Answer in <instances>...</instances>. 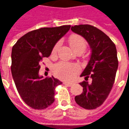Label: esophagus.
<instances>
[{
	"mask_svg": "<svg viewBox=\"0 0 129 129\" xmlns=\"http://www.w3.org/2000/svg\"><path fill=\"white\" fill-rule=\"evenodd\" d=\"M63 84L64 85H66V86H73V83H68V82H64L63 83Z\"/></svg>",
	"mask_w": 129,
	"mask_h": 129,
	"instance_id": "1",
	"label": "esophagus"
}]
</instances>
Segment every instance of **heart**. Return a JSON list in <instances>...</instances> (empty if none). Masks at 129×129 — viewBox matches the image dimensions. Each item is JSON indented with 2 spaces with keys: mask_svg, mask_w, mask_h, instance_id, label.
I'll list each match as a JSON object with an SVG mask.
<instances>
[{
  "mask_svg": "<svg viewBox=\"0 0 129 129\" xmlns=\"http://www.w3.org/2000/svg\"><path fill=\"white\" fill-rule=\"evenodd\" d=\"M69 44L70 47L76 53H82L87 48V41L84 37L78 34H72L69 37ZM59 43L54 46L52 54L56 53L59 48ZM79 68L75 63L61 61L54 66V73L56 77L63 80H70L74 76L78 73Z\"/></svg>",
  "mask_w": 129,
  "mask_h": 129,
  "instance_id": "1",
  "label": "heart"
}]
</instances>
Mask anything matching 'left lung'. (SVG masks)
Listing matches in <instances>:
<instances>
[{"instance_id": "8db88e82", "label": "left lung", "mask_w": 129, "mask_h": 129, "mask_svg": "<svg viewBox=\"0 0 129 129\" xmlns=\"http://www.w3.org/2000/svg\"><path fill=\"white\" fill-rule=\"evenodd\" d=\"M71 29L84 37L92 50L88 63L81 75L86 80L79 84L83 92L75 100L82 108L95 109L104 102L115 82L118 68L116 47L106 34L92 25H75ZM89 78L90 82L87 81Z\"/></svg>"}]
</instances>
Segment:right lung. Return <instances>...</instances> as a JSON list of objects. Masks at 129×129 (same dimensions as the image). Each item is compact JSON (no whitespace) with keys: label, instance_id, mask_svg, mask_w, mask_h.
Masks as SVG:
<instances>
[{"label":"right lung","instance_id":"obj_1","mask_svg":"<svg viewBox=\"0 0 129 129\" xmlns=\"http://www.w3.org/2000/svg\"><path fill=\"white\" fill-rule=\"evenodd\" d=\"M70 25L42 27L27 33L13 46L11 71L16 89L29 107L42 110L54 101L55 88L62 84L54 77L43 79L39 75L40 61L50 55L56 42Z\"/></svg>","mask_w":129,"mask_h":129}]
</instances>
